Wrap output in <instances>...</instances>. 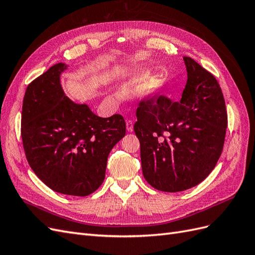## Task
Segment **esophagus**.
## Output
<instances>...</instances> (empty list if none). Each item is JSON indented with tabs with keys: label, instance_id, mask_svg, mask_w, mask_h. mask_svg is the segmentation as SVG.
I'll return each instance as SVG.
<instances>
[{
	"label": "esophagus",
	"instance_id": "esophagus-1",
	"mask_svg": "<svg viewBox=\"0 0 255 255\" xmlns=\"http://www.w3.org/2000/svg\"><path fill=\"white\" fill-rule=\"evenodd\" d=\"M126 126H127L128 132H133V129H134V123H133L132 120H128Z\"/></svg>",
	"mask_w": 255,
	"mask_h": 255
}]
</instances>
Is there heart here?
<instances>
[{
    "label": "heart",
    "instance_id": "obj_1",
    "mask_svg": "<svg viewBox=\"0 0 255 255\" xmlns=\"http://www.w3.org/2000/svg\"><path fill=\"white\" fill-rule=\"evenodd\" d=\"M153 89V87L152 86H150V87H148V89H146V90H149V91H151Z\"/></svg>",
    "mask_w": 255,
    "mask_h": 255
}]
</instances>
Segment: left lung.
<instances>
[{"instance_id":"8db88e82","label":"left lung","mask_w":255,"mask_h":255,"mask_svg":"<svg viewBox=\"0 0 255 255\" xmlns=\"http://www.w3.org/2000/svg\"><path fill=\"white\" fill-rule=\"evenodd\" d=\"M187 83L180 101L163 95L140 100L135 134L142 173L152 187L186 190L210 174L221 155L228 127L225 98L215 76L184 57Z\"/></svg>"}]
</instances>
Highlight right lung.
<instances>
[{"label":"right lung","instance_id":"right-lung-1","mask_svg":"<svg viewBox=\"0 0 255 255\" xmlns=\"http://www.w3.org/2000/svg\"><path fill=\"white\" fill-rule=\"evenodd\" d=\"M65 64H56L26 88L21 115L25 156L35 174L59 194L85 197L104 181L107 157L126 135L121 115L98 117L66 97Z\"/></svg>","mask_w":255,"mask_h":255}]
</instances>
